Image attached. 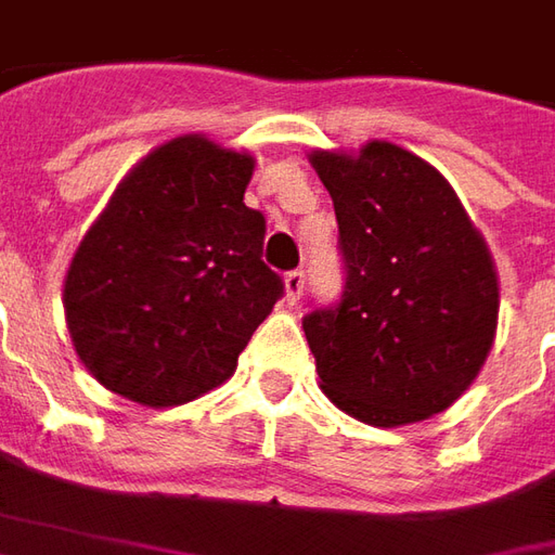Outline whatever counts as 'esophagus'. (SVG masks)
I'll return each instance as SVG.
<instances>
[{
    "label": "esophagus",
    "instance_id": "1",
    "mask_svg": "<svg viewBox=\"0 0 555 555\" xmlns=\"http://www.w3.org/2000/svg\"><path fill=\"white\" fill-rule=\"evenodd\" d=\"M302 289H305V271H286L284 274V299L289 305H296L302 299Z\"/></svg>",
    "mask_w": 555,
    "mask_h": 555
}]
</instances>
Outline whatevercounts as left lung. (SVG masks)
<instances>
[{"mask_svg": "<svg viewBox=\"0 0 555 555\" xmlns=\"http://www.w3.org/2000/svg\"><path fill=\"white\" fill-rule=\"evenodd\" d=\"M345 256V296L302 321L321 390L345 415L403 427L474 385L498 330V269L455 189L415 152L314 149Z\"/></svg>", "mask_w": 555, "mask_h": 555, "instance_id": "obj_1", "label": "left lung"}]
</instances>
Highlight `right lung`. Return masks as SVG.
I'll return each instance as SVG.
<instances>
[{
    "label": "right lung",
    "mask_w": 555,
    "mask_h": 555,
    "mask_svg": "<svg viewBox=\"0 0 555 555\" xmlns=\"http://www.w3.org/2000/svg\"><path fill=\"white\" fill-rule=\"evenodd\" d=\"M256 158L207 133L143 155L78 241L63 311L78 360L140 406H182L229 382L284 284L244 204Z\"/></svg>",
    "instance_id": "obj_1"
}]
</instances>
